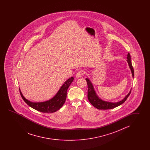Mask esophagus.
Returning <instances> with one entry per match:
<instances>
[{
  "label": "esophagus",
  "instance_id": "34e87169",
  "mask_svg": "<svg viewBox=\"0 0 150 150\" xmlns=\"http://www.w3.org/2000/svg\"><path fill=\"white\" fill-rule=\"evenodd\" d=\"M83 71H79L76 74V77L77 78H81V77H82L83 76Z\"/></svg>",
  "mask_w": 150,
  "mask_h": 150
}]
</instances>
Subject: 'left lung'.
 Instances as JSON below:
<instances>
[{
    "label": "left lung",
    "instance_id": "1",
    "mask_svg": "<svg viewBox=\"0 0 150 150\" xmlns=\"http://www.w3.org/2000/svg\"><path fill=\"white\" fill-rule=\"evenodd\" d=\"M127 63L129 65V68L130 69L132 76L134 78V71L132 65V63H131V60L130 54L129 53H128L127 55ZM87 83L88 85V92H87V98L89 100L90 103L94 107H96L98 109H110L114 108L116 107H118L119 105H121L122 103L126 101L127 99L128 96L130 94L131 89H130V92L127 94V96H125L123 99H122L121 101L116 102H109V101H104L102 99H101L99 96L97 95L95 89L94 88V86L93 85L92 81L90 80L88 78H86Z\"/></svg>",
    "mask_w": 150,
    "mask_h": 150
}]
</instances>
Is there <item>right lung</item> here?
Returning a JSON list of instances; mask_svg holds the SVG:
<instances>
[{"mask_svg":"<svg viewBox=\"0 0 150 150\" xmlns=\"http://www.w3.org/2000/svg\"><path fill=\"white\" fill-rule=\"evenodd\" d=\"M74 80L73 76L68 79L64 82L53 98L43 102H32L23 96L19 88L20 93L24 101L32 108L45 113L54 112L59 110L64 105L67 96V89Z\"/></svg>","mask_w":150,"mask_h":150,"instance_id":"obj_1","label":"right lung"}]
</instances>
